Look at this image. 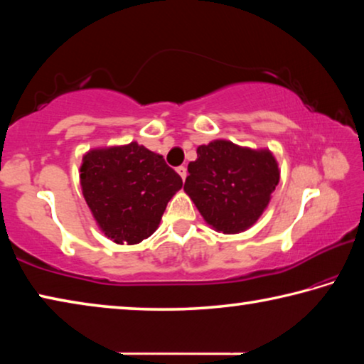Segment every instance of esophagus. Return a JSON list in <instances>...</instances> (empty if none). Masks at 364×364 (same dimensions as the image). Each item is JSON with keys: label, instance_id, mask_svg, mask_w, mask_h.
<instances>
[{"label": "esophagus", "instance_id": "34e87169", "mask_svg": "<svg viewBox=\"0 0 364 364\" xmlns=\"http://www.w3.org/2000/svg\"><path fill=\"white\" fill-rule=\"evenodd\" d=\"M176 171H178V173H180V176L183 178V181L186 180V176H188V170H186V167H183V165H181V167H178V168H176Z\"/></svg>", "mask_w": 364, "mask_h": 364}]
</instances>
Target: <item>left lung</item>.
<instances>
[{"label": "left lung", "mask_w": 364, "mask_h": 364, "mask_svg": "<svg viewBox=\"0 0 364 364\" xmlns=\"http://www.w3.org/2000/svg\"><path fill=\"white\" fill-rule=\"evenodd\" d=\"M188 171L184 191L207 223L226 234L254 225L279 183L278 164L269 151L223 139L197 147Z\"/></svg>", "instance_id": "obj_1"}]
</instances>
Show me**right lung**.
Returning <instances> with one entry per match:
<instances>
[{
    "mask_svg": "<svg viewBox=\"0 0 364 364\" xmlns=\"http://www.w3.org/2000/svg\"><path fill=\"white\" fill-rule=\"evenodd\" d=\"M85 200L117 244H138L157 230L183 180L162 156L138 143L90 151L80 167Z\"/></svg>",
    "mask_w": 364,
    "mask_h": 364,
    "instance_id": "right-lung-1",
    "label": "right lung"
}]
</instances>
